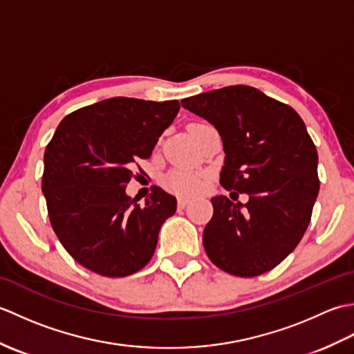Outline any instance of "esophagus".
I'll list each match as a JSON object with an SVG mask.
<instances>
[{"instance_id": "34e87169", "label": "esophagus", "mask_w": 354, "mask_h": 354, "mask_svg": "<svg viewBox=\"0 0 354 354\" xmlns=\"http://www.w3.org/2000/svg\"><path fill=\"white\" fill-rule=\"evenodd\" d=\"M187 205H189V199H184V198H179V199H178V208H179V209L185 208Z\"/></svg>"}]
</instances>
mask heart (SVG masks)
Instances as JSON below:
<instances>
[{
    "label": "heart",
    "instance_id": "1",
    "mask_svg": "<svg viewBox=\"0 0 354 354\" xmlns=\"http://www.w3.org/2000/svg\"><path fill=\"white\" fill-rule=\"evenodd\" d=\"M207 183V175L201 171H190L176 169L169 171L162 178V185L165 189L181 194V196H192V194L201 192Z\"/></svg>",
    "mask_w": 354,
    "mask_h": 354
}]
</instances>
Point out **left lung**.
Masks as SVG:
<instances>
[{"label":"left lung","mask_w":354,"mask_h":354,"mask_svg":"<svg viewBox=\"0 0 354 354\" xmlns=\"http://www.w3.org/2000/svg\"><path fill=\"white\" fill-rule=\"evenodd\" d=\"M181 103L221 133L227 155L221 185L250 196L243 209L227 196L212 199L214 213L202 237L205 252L236 277L265 274L303 239L319 192L318 152L304 122L289 104L246 85Z\"/></svg>","instance_id":"obj_1"}]
</instances>
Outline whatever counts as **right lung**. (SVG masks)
<instances>
[{
  "mask_svg": "<svg viewBox=\"0 0 354 354\" xmlns=\"http://www.w3.org/2000/svg\"><path fill=\"white\" fill-rule=\"evenodd\" d=\"M179 108L178 100L114 97L71 112L57 126L44 153L42 192L57 239L84 268L115 278L152 259L176 198L153 185L140 207L124 189Z\"/></svg>",
  "mask_w": 354,
  "mask_h": 354,
  "instance_id": "obj_1",
  "label": "right lung"
}]
</instances>
